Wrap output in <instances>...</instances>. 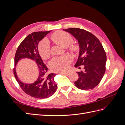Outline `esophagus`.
Here are the masks:
<instances>
[{
    "label": "esophagus",
    "mask_w": 125,
    "mask_h": 125,
    "mask_svg": "<svg viewBox=\"0 0 125 125\" xmlns=\"http://www.w3.org/2000/svg\"><path fill=\"white\" fill-rule=\"evenodd\" d=\"M60 73H62L63 74H65V75H69L70 73H69V72H64V71H60Z\"/></svg>",
    "instance_id": "esophagus-1"
}]
</instances>
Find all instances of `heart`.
<instances>
[{
    "label": "heart",
    "instance_id": "obj_1",
    "mask_svg": "<svg viewBox=\"0 0 125 125\" xmlns=\"http://www.w3.org/2000/svg\"><path fill=\"white\" fill-rule=\"evenodd\" d=\"M55 42L63 47H67L73 41V37L65 32L59 31L55 33L52 36ZM71 50L75 51L77 46L75 45H71ZM39 50L42 56L46 58L50 54V42L48 39L44 38L42 40L39 45ZM73 57L69 55L62 57H56L52 58L50 62L51 68L54 71H65L69 68Z\"/></svg>",
    "mask_w": 125,
    "mask_h": 125
}]
</instances>
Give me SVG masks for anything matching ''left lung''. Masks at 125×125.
Returning a JSON list of instances; mask_svg holds the SVG:
<instances>
[{
    "label": "left lung",
    "instance_id": "1",
    "mask_svg": "<svg viewBox=\"0 0 125 125\" xmlns=\"http://www.w3.org/2000/svg\"><path fill=\"white\" fill-rule=\"evenodd\" d=\"M73 35L80 48L75 67L84 66V71L77 72L79 75L74 84L81 90L92 89L99 84L105 73L106 55L96 36L85 30L69 28L63 30Z\"/></svg>",
    "mask_w": 125,
    "mask_h": 125
}]
</instances>
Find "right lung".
Here are the masks:
<instances>
[{"label": "right lung", "instance_id": "obj_1", "mask_svg": "<svg viewBox=\"0 0 125 125\" xmlns=\"http://www.w3.org/2000/svg\"><path fill=\"white\" fill-rule=\"evenodd\" d=\"M50 32H35L30 34L19 46L14 57L15 66L20 60L23 58L31 59L36 62L39 71V77L33 83L26 84L21 81L18 77L16 68L13 69L14 77L22 90L28 95L36 99L49 97L53 95L57 88L54 81L56 74L48 73L47 67L43 62L38 50L40 41Z\"/></svg>", "mask_w": 125, "mask_h": 125}]
</instances>
